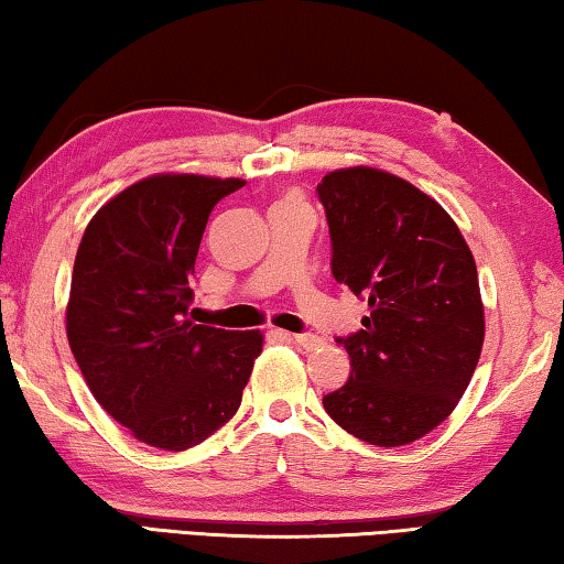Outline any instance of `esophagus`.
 <instances>
[{
	"instance_id": "1",
	"label": "esophagus",
	"mask_w": 564,
	"mask_h": 564,
	"mask_svg": "<svg viewBox=\"0 0 564 564\" xmlns=\"http://www.w3.org/2000/svg\"><path fill=\"white\" fill-rule=\"evenodd\" d=\"M283 338L299 343L303 350H316L323 346V338L313 336V333H283Z\"/></svg>"
}]
</instances>
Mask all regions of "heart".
Listing matches in <instances>:
<instances>
[{
	"instance_id": "b5f03b06",
	"label": "heart",
	"mask_w": 564,
	"mask_h": 564,
	"mask_svg": "<svg viewBox=\"0 0 564 564\" xmlns=\"http://www.w3.org/2000/svg\"><path fill=\"white\" fill-rule=\"evenodd\" d=\"M289 204H301V198L299 196H285L279 206H289Z\"/></svg>"
}]
</instances>
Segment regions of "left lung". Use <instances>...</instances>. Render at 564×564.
Returning a JSON list of instances; mask_svg holds the SVG:
<instances>
[{
	"label": "left lung",
	"mask_w": 564,
	"mask_h": 564,
	"mask_svg": "<svg viewBox=\"0 0 564 564\" xmlns=\"http://www.w3.org/2000/svg\"><path fill=\"white\" fill-rule=\"evenodd\" d=\"M318 196L333 275L370 308L362 328L340 338L350 378L323 408L358 441L408 445L453 413L480 360L475 259L451 214L388 171H330Z\"/></svg>",
	"instance_id": "left-lung-1"
}]
</instances>
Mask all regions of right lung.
<instances>
[{
    "label": "right lung",
    "mask_w": 564,
    "mask_h": 564,
    "mask_svg": "<svg viewBox=\"0 0 564 564\" xmlns=\"http://www.w3.org/2000/svg\"><path fill=\"white\" fill-rule=\"evenodd\" d=\"M243 178L154 174L109 198L74 259L66 338L91 395L137 441L188 451L241 405L261 330L198 326L188 308L208 216Z\"/></svg>",
    "instance_id": "1"
}]
</instances>
